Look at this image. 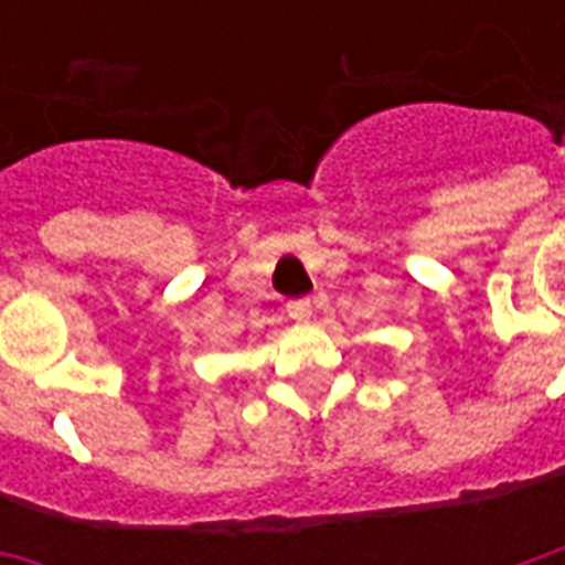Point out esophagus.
I'll use <instances>...</instances> for the list:
<instances>
[{"mask_svg": "<svg viewBox=\"0 0 565 565\" xmlns=\"http://www.w3.org/2000/svg\"><path fill=\"white\" fill-rule=\"evenodd\" d=\"M287 315L299 323H306L315 315V306H311V299H294V302H287Z\"/></svg>", "mask_w": 565, "mask_h": 565, "instance_id": "esophagus-1", "label": "esophagus"}]
</instances>
